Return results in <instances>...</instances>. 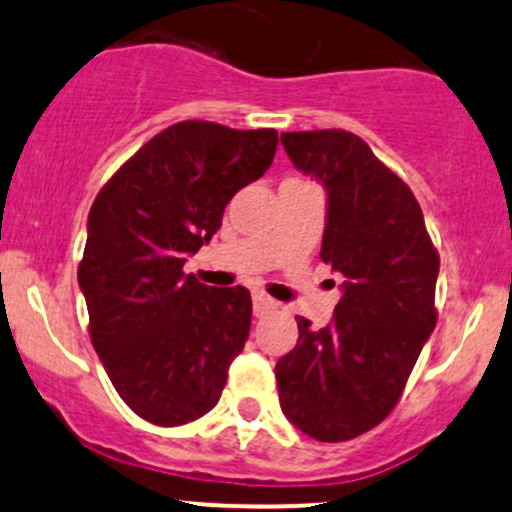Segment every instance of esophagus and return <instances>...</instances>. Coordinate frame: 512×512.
Segmentation results:
<instances>
[{
	"label": "esophagus",
	"instance_id": "obj_1",
	"mask_svg": "<svg viewBox=\"0 0 512 512\" xmlns=\"http://www.w3.org/2000/svg\"><path fill=\"white\" fill-rule=\"evenodd\" d=\"M252 308H255V317H264L276 308V301L264 296V293H255V296H252Z\"/></svg>",
	"mask_w": 512,
	"mask_h": 512
}]
</instances>
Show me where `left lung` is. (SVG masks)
I'll return each mask as SVG.
<instances>
[{
	"mask_svg": "<svg viewBox=\"0 0 512 512\" xmlns=\"http://www.w3.org/2000/svg\"><path fill=\"white\" fill-rule=\"evenodd\" d=\"M293 166L327 190L320 257L344 274L332 325L298 320L276 363L279 404L310 438L342 443L395 409L436 327L440 257L409 185L346 129L281 134Z\"/></svg>",
	"mask_w": 512,
	"mask_h": 512,
	"instance_id": "8db88e82",
	"label": "left lung"
}]
</instances>
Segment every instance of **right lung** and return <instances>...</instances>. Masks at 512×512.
Instances as JSON below:
<instances>
[{
    "label": "right lung",
    "instance_id": "add662e5",
    "mask_svg": "<svg viewBox=\"0 0 512 512\" xmlns=\"http://www.w3.org/2000/svg\"><path fill=\"white\" fill-rule=\"evenodd\" d=\"M276 144V129L178 122L120 166L88 211L79 286L93 349L122 402L151 424L214 409L248 342L250 291L204 286L182 264L272 166Z\"/></svg>",
    "mask_w": 512,
    "mask_h": 512
}]
</instances>
